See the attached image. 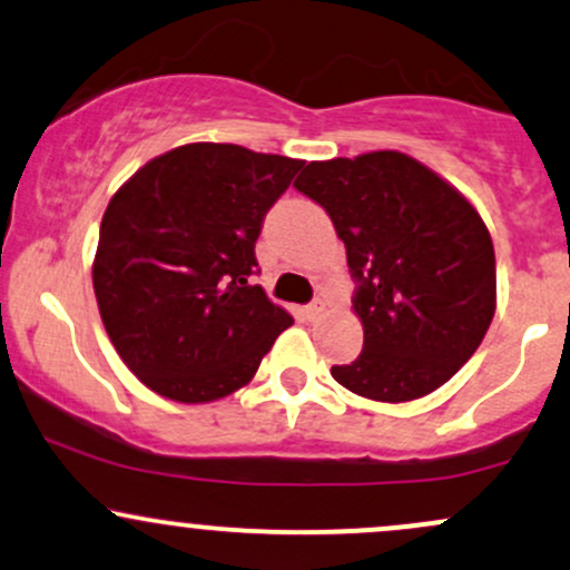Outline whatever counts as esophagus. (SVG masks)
Segmentation results:
<instances>
[{
    "instance_id": "34e87169",
    "label": "esophagus",
    "mask_w": 570,
    "mask_h": 570,
    "mask_svg": "<svg viewBox=\"0 0 570 570\" xmlns=\"http://www.w3.org/2000/svg\"><path fill=\"white\" fill-rule=\"evenodd\" d=\"M324 299H313L311 305H305V316L311 318V322H316V318L324 316Z\"/></svg>"
}]
</instances>
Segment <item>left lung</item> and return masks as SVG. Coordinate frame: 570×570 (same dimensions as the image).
Wrapping results in <instances>:
<instances>
[{"label":"left lung","instance_id":"left-lung-1","mask_svg":"<svg viewBox=\"0 0 570 570\" xmlns=\"http://www.w3.org/2000/svg\"><path fill=\"white\" fill-rule=\"evenodd\" d=\"M294 187L330 214L356 281L364 348L332 377L375 402L448 383L495 313L493 240L476 208L402 153L307 163Z\"/></svg>","mask_w":570,"mask_h":570}]
</instances>
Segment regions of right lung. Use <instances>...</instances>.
<instances>
[{
    "mask_svg": "<svg viewBox=\"0 0 570 570\" xmlns=\"http://www.w3.org/2000/svg\"><path fill=\"white\" fill-rule=\"evenodd\" d=\"M299 168L238 144H185L109 200L94 259L98 313L155 394L185 404L233 394L294 324L248 278L265 214Z\"/></svg>",
    "mask_w": 570,
    "mask_h": 570,
    "instance_id": "right-lung-1",
    "label": "right lung"
}]
</instances>
